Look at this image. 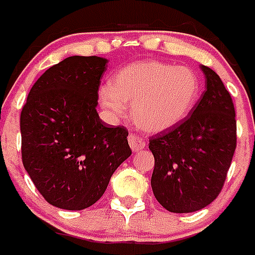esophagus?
Here are the masks:
<instances>
[{
  "label": "esophagus",
  "mask_w": 255,
  "mask_h": 255,
  "mask_svg": "<svg viewBox=\"0 0 255 255\" xmlns=\"http://www.w3.org/2000/svg\"><path fill=\"white\" fill-rule=\"evenodd\" d=\"M128 140H129V145L132 149V152L138 153L139 150L145 148V141H144V139L140 138L139 135L132 134L131 132V134H129V136H128Z\"/></svg>",
  "instance_id": "1"
}]
</instances>
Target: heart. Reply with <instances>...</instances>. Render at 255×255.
<instances>
[{
  "mask_svg": "<svg viewBox=\"0 0 255 255\" xmlns=\"http://www.w3.org/2000/svg\"><path fill=\"white\" fill-rule=\"evenodd\" d=\"M200 82L186 66L144 60L112 76L110 87L100 89V102L112 117L124 116L131 103L135 125L143 131L161 132L181 123L194 108Z\"/></svg>",
  "mask_w": 255,
  "mask_h": 255,
  "instance_id": "b5f03b06",
  "label": "heart"
}]
</instances>
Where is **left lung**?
Here are the masks:
<instances>
[{"mask_svg": "<svg viewBox=\"0 0 255 255\" xmlns=\"http://www.w3.org/2000/svg\"><path fill=\"white\" fill-rule=\"evenodd\" d=\"M200 69L206 91L189 116L149 139L153 194L173 213L199 211L218 197L236 148L231 96L213 70Z\"/></svg>", "mask_w": 255, "mask_h": 255, "instance_id": "left-lung-1", "label": "left lung"}]
</instances>
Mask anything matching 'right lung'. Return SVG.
<instances>
[{
	"mask_svg": "<svg viewBox=\"0 0 255 255\" xmlns=\"http://www.w3.org/2000/svg\"><path fill=\"white\" fill-rule=\"evenodd\" d=\"M107 58L71 56L42 74L20 116L24 168L52 206L80 211L105 194L131 149L124 126L98 116Z\"/></svg>",
	"mask_w": 255,
	"mask_h": 255,
	"instance_id": "obj_1",
	"label": "right lung"
}]
</instances>
